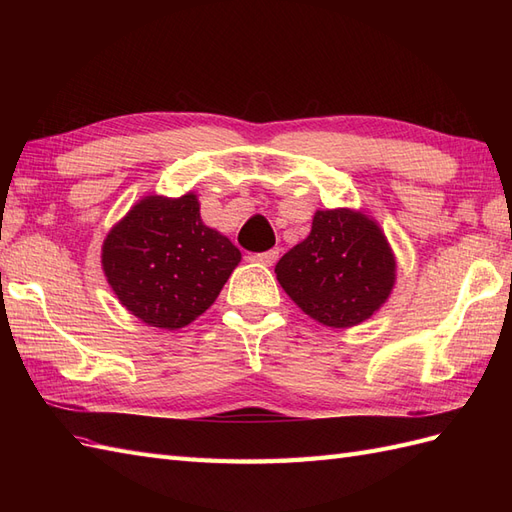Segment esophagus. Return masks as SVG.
<instances>
[{"mask_svg":"<svg viewBox=\"0 0 512 512\" xmlns=\"http://www.w3.org/2000/svg\"><path fill=\"white\" fill-rule=\"evenodd\" d=\"M280 254H282L280 247H273V250H269V252L256 254V256H254V260H256V262H260V265H267V267H271V265H275L277 258H280Z\"/></svg>","mask_w":512,"mask_h":512,"instance_id":"34e87169","label":"esophagus"}]
</instances>
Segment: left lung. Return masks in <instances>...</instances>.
I'll list each match as a JSON object with an SVG mask.
<instances>
[{
  "label": "left lung",
  "mask_w": 512,
  "mask_h": 512,
  "mask_svg": "<svg viewBox=\"0 0 512 512\" xmlns=\"http://www.w3.org/2000/svg\"><path fill=\"white\" fill-rule=\"evenodd\" d=\"M277 282L329 329H350L389 301L397 260L380 224L361 209L316 211L309 235L275 265Z\"/></svg>",
  "instance_id": "obj_1"
}]
</instances>
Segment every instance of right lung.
Wrapping results in <instances>:
<instances>
[{
	"mask_svg": "<svg viewBox=\"0 0 512 512\" xmlns=\"http://www.w3.org/2000/svg\"><path fill=\"white\" fill-rule=\"evenodd\" d=\"M239 262L232 241L200 220L194 192L141 198L102 243V271L119 303L168 331L205 314Z\"/></svg>",
	"mask_w": 512,
	"mask_h": 512,
	"instance_id": "right-lung-1",
	"label": "right lung"
}]
</instances>
